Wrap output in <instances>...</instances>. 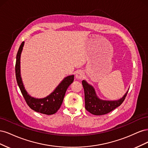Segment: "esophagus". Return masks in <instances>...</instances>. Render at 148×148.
Masks as SVG:
<instances>
[{
    "label": "esophagus",
    "mask_w": 148,
    "mask_h": 148,
    "mask_svg": "<svg viewBox=\"0 0 148 148\" xmlns=\"http://www.w3.org/2000/svg\"><path fill=\"white\" fill-rule=\"evenodd\" d=\"M75 77L77 79H82L84 77V73L82 70H78L76 72Z\"/></svg>",
    "instance_id": "1"
}]
</instances>
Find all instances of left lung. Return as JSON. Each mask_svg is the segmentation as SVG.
Segmentation results:
<instances>
[{"label": "left lung", "mask_w": 148, "mask_h": 148, "mask_svg": "<svg viewBox=\"0 0 148 148\" xmlns=\"http://www.w3.org/2000/svg\"><path fill=\"white\" fill-rule=\"evenodd\" d=\"M82 84L84 91L85 109L89 112L96 115L107 114L122 104L128 92L118 101H103L98 98L93 87L83 80Z\"/></svg>", "instance_id": "left-lung-1"}]
</instances>
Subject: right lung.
<instances>
[{"label":"right lung","mask_w":148,"mask_h":148,"mask_svg":"<svg viewBox=\"0 0 148 148\" xmlns=\"http://www.w3.org/2000/svg\"><path fill=\"white\" fill-rule=\"evenodd\" d=\"M24 46V41L22 42L16 54L15 64V75L18 85L20 88L22 95L31 109L46 115H52L56 113L63 102L67 88L73 82L74 75L69 76L64 78L53 92L43 99H36L30 96L26 91L21 81L20 75V56Z\"/></svg>","instance_id":"add662e5"}]
</instances>
